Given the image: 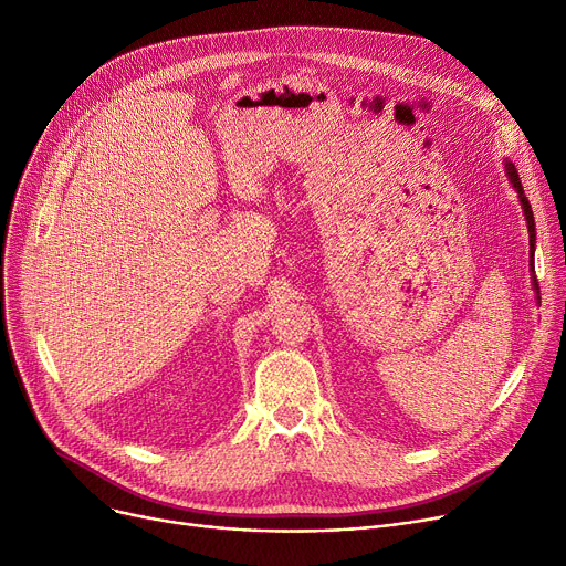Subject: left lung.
Segmentation results:
<instances>
[{
    "instance_id": "left-lung-1",
    "label": "left lung",
    "mask_w": 566,
    "mask_h": 566,
    "mask_svg": "<svg viewBox=\"0 0 566 566\" xmlns=\"http://www.w3.org/2000/svg\"><path fill=\"white\" fill-rule=\"evenodd\" d=\"M504 174H507V178H510V184H512V188L516 190V195H518V201H521V208H523V216H525V222H527V233H530V273H532V289H534V298H537V303H542L539 301V284H537V275H534V243H537V231H534V216H532V208H530V201H527V197H525V192H523V186H521V178H518V171H516V167H514V163H510V160H504Z\"/></svg>"
}]
</instances>
